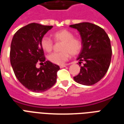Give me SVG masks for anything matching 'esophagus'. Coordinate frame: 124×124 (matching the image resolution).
<instances>
[{"label":"esophagus","mask_w":124,"mask_h":124,"mask_svg":"<svg viewBox=\"0 0 124 124\" xmlns=\"http://www.w3.org/2000/svg\"><path fill=\"white\" fill-rule=\"evenodd\" d=\"M66 65H65V64L60 65V68H64L66 67Z\"/></svg>","instance_id":"1"}]
</instances>
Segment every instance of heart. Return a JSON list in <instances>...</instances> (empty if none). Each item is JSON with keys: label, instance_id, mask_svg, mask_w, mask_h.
Instances as JSON below:
<instances>
[{"label": "heart", "instance_id": "b5f03b06", "mask_svg": "<svg viewBox=\"0 0 124 124\" xmlns=\"http://www.w3.org/2000/svg\"><path fill=\"white\" fill-rule=\"evenodd\" d=\"M55 42H62L60 52H54L48 56L49 61L54 64L62 65L67 61L70 55L76 56L80 52L82 48V42L79 38L74 37L72 32L68 30H60L52 34ZM42 48L47 52L52 51L54 42L51 38L44 36L41 39Z\"/></svg>", "mask_w": 124, "mask_h": 124}]
</instances>
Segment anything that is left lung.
I'll return each instance as SVG.
<instances>
[{"label": "left lung", "instance_id": "obj_1", "mask_svg": "<svg viewBox=\"0 0 124 124\" xmlns=\"http://www.w3.org/2000/svg\"><path fill=\"white\" fill-rule=\"evenodd\" d=\"M70 26L80 32L82 42L78 60L80 64L84 62V66L74 79L83 85H93L104 77L109 67L112 53L110 40L103 28L92 23H78Z\"/></svg>", "mask_w": 124, "mask_h": 124}]
</instances>
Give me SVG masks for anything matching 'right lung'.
<instances>
[{
	"label": "right lung",
	"instance_id": "obj_1",
	"mask_svg": "<svg viewBox=\"0 0 124 124\" xmlns=\"http://www.w3.org/2000/svg\"><path fill=\"white\" fill-rule=\"evenodd\" d=\"M52 26L31 23L20 28L12 38L10 58L16 77L25 88L34 92L48 90L54 86L60 67L45 61L41 39ZM45 62L39 69L37 63Z\"/></svg>",
	"mask_w": 124,
	"mask_h": 124
}]
</instances>
